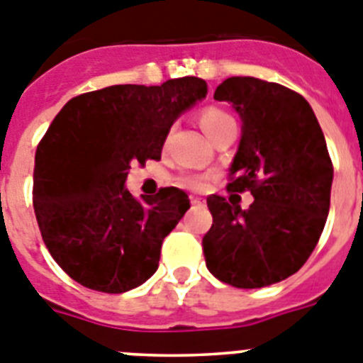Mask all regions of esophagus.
<instances>
[{"mask_svg": "<svg viewBox=\"0 0 363 363\" xmlns=\"http://www.w3.org/2000/svg\"><path fill=\"white\" fill-rule=\"evenodd\" d=\"M191 203L196 205V207H203L205 200H203V198H200V196H191Z\"/></svg>", "mask_w": 363, "mask_h": 363, "instance_id": "1", "label": "esophagus"}]
</instances>
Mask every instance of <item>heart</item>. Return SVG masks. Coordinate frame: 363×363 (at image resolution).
<instances>
[{
	"instance_id": "heart-1",
	"label": "heart",
	"mask_w": 363,
	"mask_h": 363,
	"mask_svg": "<svg viewBox=\"0 0 363 363\" xmlns=\"http://www.w3.org/2000/svg\"><path fill=\"white\" fill-rule=\"evenodd\" d=\"M200 123L205 133L214 140L221 130L234 125V120L223 108L216 107V105H207L200 111ZM174 184L182 189H189V191H201L207 184V176L194 171H184L176 176Z\"/></svg>"
}]
</instances>
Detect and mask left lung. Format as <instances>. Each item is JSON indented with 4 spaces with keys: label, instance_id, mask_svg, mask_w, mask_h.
Wrapping results in <instances>:
<instances>
[{
    "label": "left lung",
    "instance_id": "8db88e82",
    "mask_svg": "<svg viewBox=\"0 0 363 363\" xmlns=\"http://www.w3.org/2000/svg\"><path fill=\"white\" fill-rule=\"evenodd\" d=\"M214 99L230 101L243 121L227 191L255 200L243 211L207 198L205 264L223 284L258 289L289 278L314 251L331 205L333 162L311 105L287 86L234 76Z\"/></svg>",
    "mask_w": 363,
    "mask_h": 363
}]
</instances>
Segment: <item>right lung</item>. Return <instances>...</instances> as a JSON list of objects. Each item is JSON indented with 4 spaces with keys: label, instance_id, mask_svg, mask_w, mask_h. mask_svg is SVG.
<instances>
[{
    "label": "right lung",
    "instance_id": "add662e5",
    "mask_svg": "<svg viewBox=\"0 0 363 363\" xmlns=\"http://www.w3.org/2000/svg\"><path fill=\"white\" fill-rule=\"evenodd\" d=\"M205 94L203 79L187 76L105 86L57 112L38 143L32 203L45 245L72 280L120 294L156 272L191 201L176 187L138 200L123 184L133 163L162 158L171 125Z\"/></svg>",
    "mask_w": 363,
    "mask_h": 363
}]
</instances>
